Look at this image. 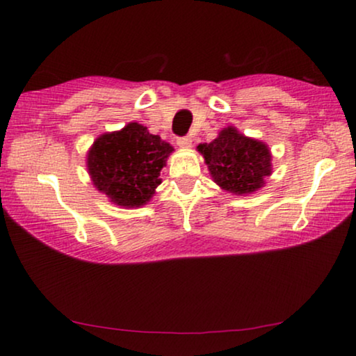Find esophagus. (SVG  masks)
Here are the masks:
<instances>
[{"label":"esophagus","instance_id":"34e87169","mask_svg":"<svg viewBox=\"0 0 356 356\" xmlns=\"http://www.w3.org/2000/svg\"><path fill=\"white\" fill-rule=\"evenodd\" d=\"M177 144L183 149H189V147H191V144H193V139L189 138V136H184V138H179L177 140Z\"/></svg>","mask_w":356,"mask_h":356}]
</instances>
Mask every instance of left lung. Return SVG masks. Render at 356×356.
I'll return each instance as SVG.
<instances>
[{
  "label": "left lung",
  "instance_id": "8db88e82",
  "mask_svg": "<svg viewBox=\"0 0 356 356\" xmlns=\"http://www.w3.org/2000/svg\"><path fill=\"white\" fill-rule=\"evenodd\" d=\"M197 150L206 160L213 181L236 196H246L264 186L272 173V155L267 144L246 138L233 126L223 128L209 144Z\"/></svg>",
  "mask_w": 356,
  "mask_h": 356
}]
</instances>
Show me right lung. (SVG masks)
I'll use <instances>...</instances> for the list:
<instances>
[{
    "mask_svg": "<svg viewBox=\"0 0 356 356\" xmlns=\"http://www.w3.org/2000/svg\"><path fill=\"white\" fill-rule=\"evenodd\" d=\"M173 147L150 134L139 123L105 133L87 152V170L94 186L110 202L121 207H140L150 201L162 183L160 170L167 165Z\"/></svg>",
    "mask_w": 356,
    "mask_h": 356,
    "instance_id": "right-lung-1",
    "label": "right lung"
}]
</instances>
